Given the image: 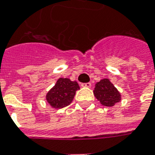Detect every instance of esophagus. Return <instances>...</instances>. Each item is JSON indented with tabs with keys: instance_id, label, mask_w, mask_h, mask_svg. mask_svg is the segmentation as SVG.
Segmentation results:
<instances>
[{
	"instance_id": "esophagus-1",
	"label": "esophagus",
	"mask_w": 155,
	"mask_h": 155,
	"mask_svg": "<svg viewBox=\"0 0 155 155\" xmlns=\"http://www.w3.org/2000/svg\"><path fill=\"white\" fill-rule=\"evenodd\" d=\"M91 86H92V84L90 82L82 83V84H81V87H91Z\"/></svg>"
}]
</instances>
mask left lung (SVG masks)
I'll return each mask as SVG.
<instances>
[{"label": "left lung", "instance_id": "8db88e82", "mask_svg": "<svg viewBox=\"0 0 155 155\" xmlns=\"http://www.w3.org/2000/svg\"><path fill=\"white\" fill-rule=\"evenodd\" d=\"M94 94L104 106H113L121 100V95L117 89L108 79H103L95 85Z\"/></svg>", "mask_w": 155, "mask_h": 155}]
</instances>
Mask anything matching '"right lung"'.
I'll list each match as a JSON object with an SVG mask.
<instances>
[{
    "label": "right lung",
    "instance_id": "obj_1",
    "mask_svg": "<svg viewBox=\"0 0 155 155\" xmlns=\"http://www.w3.org/2000/svg\"><path fill=\"white\" fill-rule=\"evenodd\" d=\"M78 89L80 87L76 81H71L68 78H60L48 92L46 100L53 108H63L72 102Z\"/></svg>",
    "mask_w": 155,
    "mask_h": 155
}]
</instances>
